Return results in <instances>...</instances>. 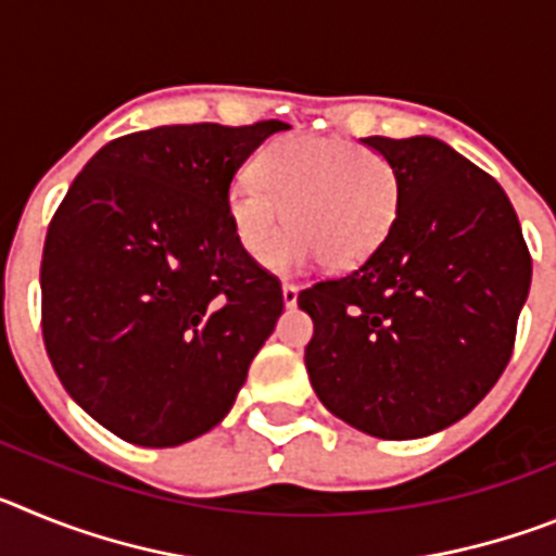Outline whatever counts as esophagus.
Returning a JSON list of instances; mask_svg holds the SVG:
<instances>
[{
  "instance_id": "obj_1",
  "label": "esophagus",
  "mask_w": 556,
  "mask_h": 556,
  "mask_svg": "<svg viewBox=\"0 0 556 556\" xmlns=\"http://www.w3.org/2000/svg\"><path fill=\"white\" fill-rule=\"evenodd\" d=\"M281 292H283V303H287V306L292 308L294 303H298V292H301V289H298V283H289V281H283Z\"/></svg>"
}]
</instances>
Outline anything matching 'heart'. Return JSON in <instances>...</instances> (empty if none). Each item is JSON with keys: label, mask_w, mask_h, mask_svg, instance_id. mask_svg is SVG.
Segmentation results:
<instances>
[{"label": "heart", "mask_w": 556, "mask_h": 556, "mask_svg": "<svg viewBox=\"0 0 556 556\" xmlns=\"http://www.w3.org/2000/svg\"><path fill=\"white\" fill-rule=\"evenodd\" d=\"M236 242L264 262L286 223L293 230L269 254V267L301 269L323 258L328 269L367 262L401 208V175L381 152L348 139L283 136L258 152L225 191Z\"/></svg>", "instance_id": "1"}]
</instances>
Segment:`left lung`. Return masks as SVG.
I'll return each mask as SVG.
<instances>
[{
  "mask_svg": "<svg viewBox=\"0 0 556 556\" xmlns=\"http://www.w3.org/2000/svg\"><path fill=\"white\" fill-rule=\"evenodd\" d=\"M401 175L384 244L298 294L328 412L381 440L434 434L493 390L532 283L518 214L488 172L431 136L362 139Z\"/></svg>",
  "mask_w": 556,
  "mask_h": 556,
  "instance_id": "8db88e82",
  "label": "left lung"
}]
</instances>
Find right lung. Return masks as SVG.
<instances>
[{"mask_svg": "<svg viewBox=\"0 0 556 556\" xmlns=\"http://www.w3.org/2000/svg\"><path fill=\"white\" fill-rule=\"evenodd\" d=\"M278 119L164 125L102 147L68 186L41 258V331L77 404L147 448L189 443L228 415L283 312L225 191Z\"/></svg>", "mask_w": 556, "mask_h": 556, "instance_id": "add662e5", "label": "right lung"}]
</instances>
